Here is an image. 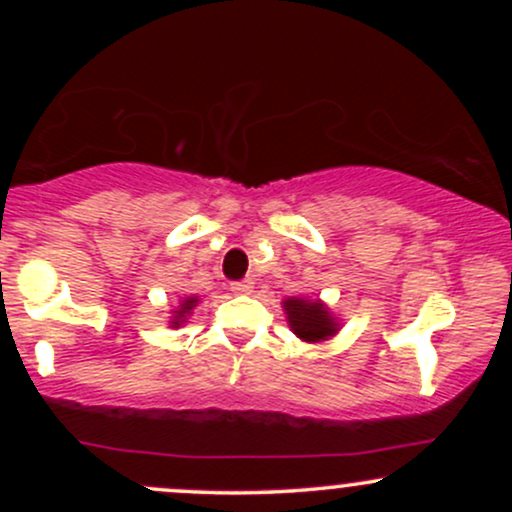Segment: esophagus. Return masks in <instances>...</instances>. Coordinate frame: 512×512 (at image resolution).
<instances>
[{
	"label": "esophagus",
	"instance_id": "esophagus-1",
	"mask_svg": "<svg viewBox=\"0 0 512 512\" xmlns=\"http://www.w3.org/2000/svg\"><path fill=\"white\" fill-rule=\"evenodd\" d=\"M252 289H255V281H252V279H240V281H233V284H231L233 293H250Z\"/></svg>",
	"mask_w": 512,
	"mask_h": 512
}]
</instances>
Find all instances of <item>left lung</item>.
Wrapping results in <instances>:
<instances>
[{"mask_svg": "<svg viewBox=\"0 0 512 512\" xmlns=\"http://www.w3.org/2000/svg\"><path fill=\"white\" fill-rule=\"evenodd\" d=\"M289 313L291 330L303 339V342H320V339L332 337L337 332L332 315L320 301H303V298H291L284 303Z\"/></svg>", "mask_w": 512, "mask_h": 512, "instance_id": "8db88e82", "label": "left lung"}]
</instances>
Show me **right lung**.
I'll return each mask as SVG.
<instances>
[{"label":"right lung","instance_id":"1","mask_svg":"<svg viewBox=\"0 0 512 512\" xmlns=\"http://www.w3.org/2000/svg\"><path fill=\"white\" fill-rule=\"evenodd\" d=\"M195 303H197V298H187V301H182V308L178 310V313H175V322H173V325H180V322L185 320V315L190 313L192 308H195Z\"/></svg>","mask_w":512,"mask_h":512}]
</instances>
